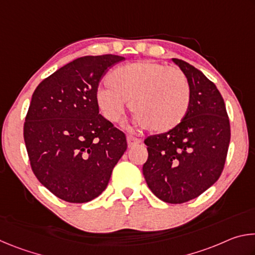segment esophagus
Returning <instances> with one entry per match:
<instances>
[{
	"mask_svg": "<svg viewBox=\"0 0 255 255\" xmlns=\"http://www.w3.org/2000/svg\"><path fill=\"white\" fill-rule=\"evenodd\" d=\"M141 140L139 138H136V137H132V136H127V144H128V147H133V146H136L138 144H140Z\"/></svg>",
	"mask_w": 255,
	"mask_h": 255,
	"instance_id": "34e87169",
	"label": "esophagus"
}]
</instances>
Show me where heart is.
I'll list each match as a JSON object with an SVG mask.
<instances>
[{"mask_svg":"<svg viewBox=\"0 0 255 255\" xmlns=\"http://www.w3.org/2000/svg\"><path fill=\"white\" fill-rule=\"evenodd\" d=\"M109 88L97 92V103L109 122L117 123L130 102L136 126L155 132L170 131L187 116L191 91L187 77L175 67L152 60L122 65L109 73Z\"/></svg>","mask_w":255,"mask_h":255,"instance_id":"1","label":"heart"}]
</instances>
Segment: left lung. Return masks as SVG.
I'll list each match as a JSON object with an SVG mask.
<instances>
[{
	"label": "left lung",
	"instance_id": "obj_1",
	"mask_svg": "<svg viewBox=\"0 0 255 255\" xmlns=\"http://www.w3.org/2000/svg\"><path fill=\"white\" fill-rule=\"evenodd\" d=\"M187 77L191 103L187 116L170 131L145 139L148 158L143 174L158 199L183 204L195 199L221 176L231 140L222 94L195 66L172 58Z\"/></svg>",
	"mask_w": 255,
	"mask_h": 255
}]
</instances>
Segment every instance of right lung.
Wrapping results in <instances>:
<instances>
[{
  "label": "right lung",
  "mask_w": 255,
  "mask_h": 255,
  "mask_svg": "<svg viewBox=\"0 0 255 255\" xmlns=\"http://www.w3.org/2000/svg\"><path fill=\"white\" fill-rule=\"evenodd\" d=\"M125 58L84 56L60 67L37 86L23 137L39 182L73 204L105 191L126 152V136L99 114L98 86L108 68Z\"/></svg>",
  "instance_id": "obj_1"
}]
</instances>
